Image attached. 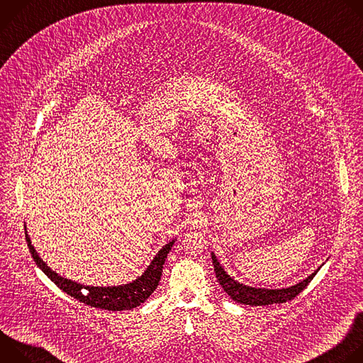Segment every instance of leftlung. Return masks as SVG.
<instances>
[{"instance_id":"left-lung-1","label":"left lung","mask_w":363,"mask_h":363,"mask_svg":"<svg viewBox=\"0 0 363 363\" xmlns=\"http://www.w3.org/2000/svg\"><path fill=\"white\" fill-rule=\"evenodd\" d=\"M213 257V264H214V272L217 276L218 283L224 289V291L237 303L241 304H248V306H269L274 303H286L291 298H294L310 281L313 280L316 273L320 270V267L306 277L304 280L298 281L294 286L286 287V289H257V287H250L242 283H238L233 277L227 274L224 267L220 264L217 260V257L214 252H211Z\"/></svg>"}]
</instances>
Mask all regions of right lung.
Masks as SVG:
<instances>
[{
    "mask_svg": "<svg viewBox=\"0 0 363 363\" xmlns=\"http://www.w3.org/2000/svg\"><path fill=\"white\" fill-rule=\"evenodd\" d=\"M26 240H27V245L30 248L31 257L34 258L37 267H40L43 270V273L59 289H62L69 296L74 297L76 300H79L87 306L103 308V310H112V312L130 310L133 307L140 306L145 300H147V297L155 291V289H157L160 284L165 258L168 257V252L175 242V240H172L168 244H165L158 251V254L153 257V260L150 262L147 269L142 273V276H139L132 283L122 284V286H111V287H94V286H84L77 281L65 279L60 274H57L56 272L51 270L41 260L38 252L31 245V240H30V235L27 234V228H26Z\"/></svg>",
    "mask_w": 363,
    "mask_h": 363,
    "instance_id": "right-lung-1",
    "label": "right lung"
}]
</instances>
